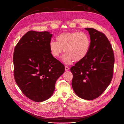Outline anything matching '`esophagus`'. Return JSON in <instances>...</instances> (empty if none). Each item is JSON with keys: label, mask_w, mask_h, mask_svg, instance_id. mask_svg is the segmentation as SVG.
Returning <instances> with one entry per match:
<instances>
[{"label": "esophagus", "mask_w": 124, "mask_h": 124, "mask_svg": "<svg viewBox=\"0 0 124 124\" xmlns=\"http://www.w3.org/2000/svg\"><path fill=\"white\" fill-rule=\"evenodd\" d=\"M65 70L66 71H68L69 70V67L68 66H65Z\"/></svg>", "instance_id": "1"}]
</instances>
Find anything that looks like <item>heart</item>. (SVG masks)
Returning a JSON list of instances; mask_svg holds the SVG:
<instances>
[{
  "mask_svg": "<svg viewBox=\"0 0 124 124\" xmlns=\"http://www.w3.org/2000/svg\"><path fill=\"white\" fill-rule=\"evenodd\" d=\"M56 41L51 40L49 49L52 55L59 58L63 52V62L69 65L84 59L89 53L91 46L90 37L85 32L62 33L56 37Z\"/></svg>",
  "mask_w": 124,
  "mask_h": 124,
  "instance_id": "b5f03b06",
  "label": "heart"
}]
</instances>
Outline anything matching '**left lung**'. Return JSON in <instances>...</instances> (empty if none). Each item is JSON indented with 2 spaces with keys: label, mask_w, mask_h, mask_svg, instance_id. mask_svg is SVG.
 <instances>
[{
  "label": "left lung",
  "mask_w": 124,
  "mask_h": 124,
  "mask_svg": "<svg viewBox=\"0 0 124 124\" xmlns=\"http://www.w3.org/2000/svg\"><path fill=\"white\" fill-rule=\"evenodd\" d=\"M90 35L91 48L86 57L70 69L72 86L78 96L85 100L98 98L105 91L113 75L114 55L112 47L103 33L85 28Z\"/></svg>",
  "instance_id": "1"
}]
</instances>
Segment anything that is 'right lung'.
<instances>
[{
	"instance_id": "1",
	"label": "right lung",
	"mask_w": 124,
	"mask_h": 124,
	"mask_svg": "<svg viewBox=\"0 0 124 124\" xmlns=\"http://www.w3.org/2000/svg\"><path fill=\"white\" fill-rule=\"evenodd\" d=\"M48 31H29L15 47L14 77L22 92L35 102L49 99L55 83L65 72V66L52 55Z\"/></svg>"
}]
</instances>
